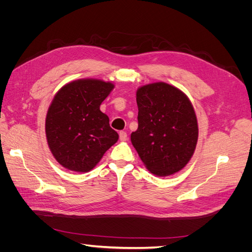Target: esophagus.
I'll return each instance as SVG.
<instances>
[{"mask_svg":"<svg viewBox=\"0 0 252 252\" xmlns=\"http://www.w3.org/2000/svg\"><path fill=\"white\" fill-rule=\"evenodd\" d=\"M119 135H120V140L122 141V142H125V141H127V133L125 132V131H120V133H119Z\"/></svg>","mask_w":252,"mask_h":252,"instance_id":"34e87169","label":"esophagus"}]
</instances>
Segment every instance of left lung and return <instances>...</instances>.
Here are the masks:
<instances>
[{
  "label": "left lung",
  "instance_id": "left-lung-1",
  "mask_svg": "<svg viewBox=\"0 0 252 252\" xmlns=\"http://www.w3.org/2000/svg\"><path fill=\"white\" fill-rule=\"evenodd\" d=\"M136 104L139 127L130 139L146 168L158 177L184 168L199 136L195 112L187 95L158 82L136 90Z\"/></svg>",
  "mask_w": 252,
  "mask_h": 252
}]
</instances>
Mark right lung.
I'll return each instance as SVG.
<instances>
[{
    "label": "right lung",
    "instance_id": "add662e5",
    "mask_svg": "<svg viewBox=\"0 0 252 252\" xmlns=\"http://www.w3.org/2000/svg\"><path fill=\"white\" fill-rule=\"evenodd\" d=\"M114 85L82 79L61 88L49 106L45 131L55 158L68 170L88 172L119 140L100 106Z\"/></svg>",
    "mask_w": 252,
    "mask_h": 252
}]
</instances>
